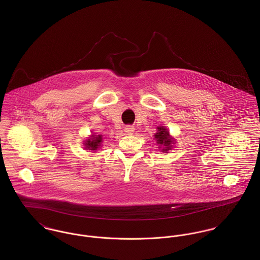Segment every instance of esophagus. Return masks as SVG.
I'll return each instance as SVG.
<instances>
[{
    "mask_svg": "<svg viewBox=\"0 0 260 260\" xmlns=\"http://www.w3.org/2000/svg\"><path fill=\"white\" fill-rule=\"evenodd\" d=\"M134 131H135V128H134V126H132V125H126V126L124 127V133H125L126 135H133Z\"/></svg>",
    "mask_w": 260,
    "mask_h": 260,
    "instance_id": "esophagus-1",
    "label": "esophagus"
}]
</instances>
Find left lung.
I'll use <instances>...</instances> for the list:
<instances>
[{"mask_svg": "<svg viewBox=\"0 0 260 260\" xmlns=\"http://www.w3.org/2000/svg\"><path fill=\"white\" fill-rule=\"evenodd\" d=\"M156 133L153 135L154 136V140L156 142V144H158V150L162 151L164 153H168L170 150H172L174 147V144L176 143V141L174 140V138L171 136L169 129L164 126V125H159L156 127Z\"/></svg>", "mask_w": 260, "mask_h": 260, "instance_id": "8db88e82", "label": "left lung"}]
</instances>
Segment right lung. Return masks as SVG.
I'll return each mask as SVG.
<instances>
[{
	"instance_id": "right-lung-1",
	"label": "right lung",
	"mask_w": 260,
	"mask_h": 260,
	"mask_svg": "<svg viewBox=\"0 0 260 260\" xmlns=\"http://www.w3.org/2000/svg\"><path fill=\"white\" fill-rule=\"evenodd\" d=\"M102 144H103V136L91 134L87 140L84 141V148L86 150H91L92 152H95L102 147Z\"/></svg>"
}]
</instances>
